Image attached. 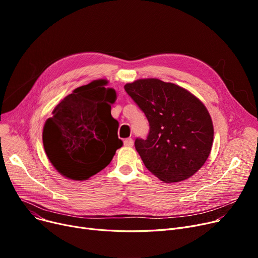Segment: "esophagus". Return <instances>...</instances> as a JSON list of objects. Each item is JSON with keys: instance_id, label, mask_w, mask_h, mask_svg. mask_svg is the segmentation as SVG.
<instances>
[{"instance_id": "esophagus-1", "label": "esophagus", "mask_w": 258, "mask_h": 258, "mask_svg": "<svg viewBox=\"0 0 258 258\" xmlns=\"http://www.w3.org/2000/svg\"><path fill=\"white\" fill-rule=\"evenodd\" d=\"M123 144H124V146L132 147V146H133V144H134V141H133V139H132V138H127V139H125V140L123 141Z\"/></svg>"}]
</instances>
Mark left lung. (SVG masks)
Instances as JSON below:
<instances>
[{"instance_id": "1", "label": "left lung", "mask_w": 258, "mask_h": 258, "mask_svg": "<svg viewBox=\"0 0 258 258\" xmlns=\"http://www.w3.org/2000/svg\"><path fill=\"white\" fill-rule=\"evenodd\" d=\"M124 90L150 122L147 139L135 141L145 167L165 183L184 181L200 170L213 143L212 119L204 103L158 78L137 79Z\"/></svg>"}]
</instances>
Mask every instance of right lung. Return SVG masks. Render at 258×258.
<instances>
[{
    "instance_id": "right-lung-1",
    "label": "right lung",
    "mask_w": 258,
    "mask_h": 258,
    "mask_svg": "<svg viewBox=\"0 0 258 258\" xmlns=\"http://www.w3.org/2000/svg\"><path fill=\"white\" fill-rule=\"evenodd\" d=\"M106 79L76 88L54 107L43 128L45 153L62 177L86 181L105 168L122 146L111 115L117 99Z\"/></svg>"
}]
</instances>
